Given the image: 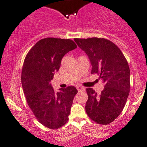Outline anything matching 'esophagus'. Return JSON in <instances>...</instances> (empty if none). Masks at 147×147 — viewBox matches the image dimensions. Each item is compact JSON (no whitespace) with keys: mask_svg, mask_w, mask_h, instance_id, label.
I'll return each instance as SVG.
<instances>
[{"mask_svg":"<svg viewBox=\"0 0 147 147\" xmlns=\"http://www.w3.org/2000/svg\"><path fill=\"white\" fill-rule=\"evenodd\" d=\"M77 89H78V90L79 91V92H80V91L84 90V87H82V86H77Z\"/></svg>","mask_w":147,"mask_h":147,"instance_id":"esophagus-1","label":"esophagus"}]
</instances>
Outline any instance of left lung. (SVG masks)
<instances>
[{
  "mask_svg": "<svg viewBox=\"0 0 147 147\" xmlns=\"http://www.w3.org/2000/svg\"><path fill=\"white\" fill-rule=\"evenodd\" d=\"M74 40L89 57L92 74H98L104 83V89L100 94L92 88H86V113L98 124H109L121 113L130 90L127 61L118 46L106 38L93 37Z\"/></svg>",
  "mask_w": 147,
  "mask_h": 147,
  "instance_id": "obj_1",
  "label": "left lung"
}]
</instances>
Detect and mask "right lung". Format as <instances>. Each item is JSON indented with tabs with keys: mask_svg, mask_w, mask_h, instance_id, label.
<instances>
[{
	"mask_svg": "<svg viewBox=\"0 0 147 147\" xmlns=\"http://www.w3.org/2000/svg\"><path fill=\"white\" fill-rule=\"evenodd\" d=\"M76 48L71 39L45 38L30 49L24 59L21 82L27 102L37 120L50 129H58L67 123L78 93L73 86L55 93L50 83L63 57Z\"/></svg>",
	"mask_w": 147,
	"mask_h": 147,
	"instance_id": "add662e5",
	"label": "right lung"
}]
</instances>
